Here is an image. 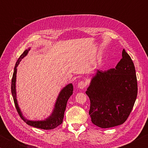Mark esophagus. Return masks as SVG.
I'll use <instances>...</instances> for the list:
<instances>
[{
  "instance_id": "34e87169",
  "label": "esophagus",
  "mask_w": 148,
  "mask_h": 148,
  "mask_svg": "<svg viewBox=\"0 0 148 148\" xmlns=\"http://www.w3.org/2000/svg\"><path fill=\"white\" fill-rule=\"evenodd\" d=\"M86 86H87V83L86 82L81 81L78 83V85H77V87L81 89H83L84 87H86Z\"/></svg>"
}]
</instances>
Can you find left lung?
I'll use <instances>...</instances> for the list:
<instances>
[{
  "label": "left lung",
  "mask_w": 148,
  "mask_h": 148,
  "mask_svg": "<svg viewBox=\"0 0 148 148\" xmlns=\"http://www.w3.org/2000/svg\"><path fill=\"white\" fill-rule=\"evenodd\" d=\"M86 92L92 123L105 129L126 121L136 99L138 86L134 63L124 49L116 68L97 70Z\"/></svg>",
  "instance_id": "left-lung-1"
}]
</instances>
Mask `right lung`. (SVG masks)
<instances>
[{
    "label": "right lung",
    "mask_w": 148,
    "mask_h": 148,
    "mask_svg": "<svg viewBox=\"0 0 148 148\" xmlns=\"http://www.w3.org/2000/svg\"><path fill=\"white\" fill-rule=\"evenodd\" d=\"M31 48L27 49L25 51L21 56L19 57L18 60L16 62V65L14 67V71L12 76V85H11V91L12 95L13 97L15 106H16V110L18 112L19 115L21 118L26 123L27 125L30 126L36 127V128L50 130L53 129L58 127L62 123V120L64 118V114L65 109L66 107V103L69 99L71 97L73 93V86L72 84H69L65 86L63 89L60 91L59 96L56 100V104H55L54 108L51 114L44 120H39V121H32V120H29L25 118L24 116L22 115V112L20 110L19 107L17 104V100L16 96V74H17V67L18 66L20 61L22 59H23L30 51Z\"/></svg>",
    "instance_id": "obj_1"
}]
</instances>
